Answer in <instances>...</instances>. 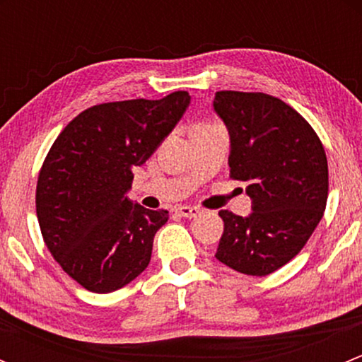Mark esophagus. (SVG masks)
I'll list each match as a JSON object with an SVG mask.
<instances>
[{
    "label": "esophagus",
    "instance_id": "obj_1",
    "mask_svg": "<svg viewBox=\"0 0 362 362\" xmlns=\"http://www.w3.org/2000/svg\"><path fill=\"white\" fill-rule=\"evenodd\" d=\"M177 211L180 215H184V217H196V215L199 214V208L196 206H189V204H180V206H177Z\"/></svg>",
    "mask_w": 362,
    "mask_h": 362
}]
</instances>
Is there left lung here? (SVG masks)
<instances>
[{
    "instance_id": "obj_1",
    "label": "left lung",
    "mask_w": 362,
    "mask_h": 362,
    "mask_svg": "<svg viewBox=\"0 0 362 362\" xmlns=\"http://www.w3.org/2000/svg\"><path fill=\"white\" fill-rule=\"evenodd\" d=\"M214 108L231 138L229 177L247 182L252 214L221 210L215 257L235 272L266 276L299 254L322 218L327 158L313 127L264 93L218 90Z\"/></svg>"
}]
</instances>
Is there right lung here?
<instances>
[{
    "label": "right lung",
    "instance_id": "1",
    "mask_svg": "<svg viewBox=\"0 0 362 362\" xmlns=\"http://www.w3.org/2000/svg\"><path fill=\"white\" fill-rule=\"evenodd\" d=\"M191 103L187 90L163 100L94 105L61 131L42 164L36 215L61 268L90 293L133 282L148 266L166 210L131 203L133 168L141 166Z\"/></svg>",
    "mask_w": 362,
    "mask_h": 362
}]
</instances>
